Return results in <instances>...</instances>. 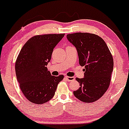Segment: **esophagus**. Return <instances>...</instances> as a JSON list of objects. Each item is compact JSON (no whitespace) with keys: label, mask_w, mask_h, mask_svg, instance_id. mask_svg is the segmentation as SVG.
I'll return each mask as SVG.
<instances>
[{"label":"esophagus","mask_w":129,"mask_h":129,"mask_svg":"<svg viewBox=\"0 0 129 129\" xmlns=\"http://www.w3.org/2000/svg\"><path fill=\"white\" fill-rule=\"evenodd\" d=\"M65 78H66L67 81H68V82H70V81H73V80H75V77H69V76H65Z\"/></svg>","instance_id":"34e87169"}]
</instances>
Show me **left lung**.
I'll return each instance as SVG.
<instances>
[{
    "label": "left lung",
    "mask_w": 129,
    "mask_h": 129,
    "mask_svg": "<svg viewBox=\"0 0 129 129\" xmlns=\"http://www.w3.org/2000/svg\"><path fill=\"white\" fill-rule=\"evenodd\" d=\"M68 41L76 48L80 66H85L83 78H76L80 84L73 91L75 96L84 103H93L103 96L110 85L113 59L104 41L88 33L67 35Z\"/></svg>",
    "instance_id": "left-lung-1"
}]
</instances>
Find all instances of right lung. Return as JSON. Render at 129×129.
I'll use <instances>...</instances> for the list:
<instances>
[{
    "label": "right lung",
    "instance_id": "add662e5",
    "mask_svg": "<svg viewBox=\"0 0 129 129\" xmlns=\"http://www.w3.org/2000/svg\"><path fill=\"white\" fill-rule=\"evenodd\" d=\"M64 34L38 35L29 39L17 56L15 70L17 80L24 96L36 104L49 101L54 96L63 75L51 76L47 66L53 49Z\"/></svg>",
    "mask_w": 129,
    "mask_h": 129
}]
</instances>
